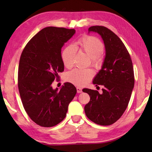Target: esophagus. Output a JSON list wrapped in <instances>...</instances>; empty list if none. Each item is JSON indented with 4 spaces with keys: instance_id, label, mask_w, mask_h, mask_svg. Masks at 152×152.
<instances>
[{
    "instance_id": "34e87169",
    "label": "esophagus",
    "mask_w": 152,
    "mask_h": 152,
    "mask_svg": "<svg viewBox=\"0 0 152 152\" xmlns=\"http://www.w3.org/2000/svg\"><path fill=\"white\" fill-rule=\"evenodd\" d=\"M77 92L78 93H81L82 91L81 88H80V87H77Z\"/></svg>"
}]
</instances>
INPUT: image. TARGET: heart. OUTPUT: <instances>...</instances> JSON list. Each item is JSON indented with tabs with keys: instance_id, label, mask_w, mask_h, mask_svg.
<instances>
[{
	"instance_id": "heart-1",
	"label": "heart",
	"mask_w": 152,
	"mask_h": 152,
	"mask_svg": "<svg viewBox=\"0 0 152 152\" xmlns=\"http://www.w3.org/2000/svg\"><path fill=\"white\" fill-rule=\"evenodd\" d=\"M77 49L84 53L91 58V63L98 67L102 63L101 53L104 49V45L98 38L93 36H85L78 41L75 46L69 45L62 53L63 63L66 68H70L74 64ZM93 76V72L91 69H74L67 73L66 80L72 84L83 86L88 83Z\"/></svg>"
}]
</instances>
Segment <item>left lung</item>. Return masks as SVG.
Returning a JSON list of instances; mask_svg holds the SVG:
<instances>
[{"mask_svg": "<svg viewBox=\"0 0 152 152\" xmlns=\"http://www.w3.org/2000/svg\"><path fill=\"white\" fill-rule=\"evenodd\" d=\"M90 32L98 34L104 45L103 65L93 80V84L102 85L103 89L101 94L98 91L83 89L90 96L84 110L91 121L109 126L121 118L129 102L134 86L132 63L122 41L113 31L104 26H93L89 28Z\"/></svg>", "mask_w": 152, "mask_h": 152, "instance_id": "obj_1", "label": "left lung"}]
</instances>
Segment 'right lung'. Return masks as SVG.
Wrapping results in <instances>:
<instances>
[{
	"instance_id": "add662e5",
	"label": "right lung",
	"mask_w": 152,
	"mask_h": 152,
	"mask_svg": "<svg viewBox=\"0 0 152 152\" xmlns=\"http://www.w3.org/2000/svg\"><path fill=\"white\" fill-rule=\"evenodd\" d=\"M74 29L49 26L38 32L26 45L18 66V89L26 112L38 125L49 127L66 115L76 87L65 82L60 89L52 83L64 70L61 48L75 34Z\"/></svg>"
}]
</instances>
